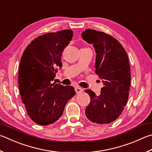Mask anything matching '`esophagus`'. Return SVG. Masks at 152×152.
<instances>
[{"label": "esophagus", "instance_id": "obj_1", "mask_svg": "<svg viewBox=\"0 0 152 152\" xmlns=\"http://www.w3.org/2000/svg\"><path fill=\"white\" fill-rule=\"evenodd\" d=\"M75 91H76V94H80V93H82V92H83V89L77 86L75 88Z\"/></svg>", "mask_w": 152, "mask_h": 152}]
</instances>
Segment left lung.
Segmentation results:
<instances>
[{"label": "left lung", "instance_id": "left-lung-1", "mask_svg": "<svg viewBox=\"0 0 152 152\" xmlns=\"http://www.w3.org/2000/svg\"><path fill=\"white\" fill-rule=\"evenodd\" d=\"M82 37L93 45L95 73L104 83L98 96L91 90H85L90 97L86 115L93 123H111L122 114L128 100L131 75L128 54L122 45L106 33L86 29Z\"/></svg>", "mask_w": 152, "mask_h": 152}]
</instances>
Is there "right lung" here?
Wrapping results in <instances>:
<instances>
[{"instance_id": "right-lung-1", "label": "right lung", "mask_w": 152, "mask_h": 152, "mask_svg": "<svg viewBox=\"0 0 152 152\" xmlns=\"http://www.w3.org/2000/svg\"><path fill=\"white\" fill-rule=\"evenodd\" d=\"M72 37L71 30L45 34L32 40L22 55L19 90L27 114L39 125L56 122L76 94L73 86L52 84L58 68L62 66V52Z\"/></svg>"}]
</instances>
